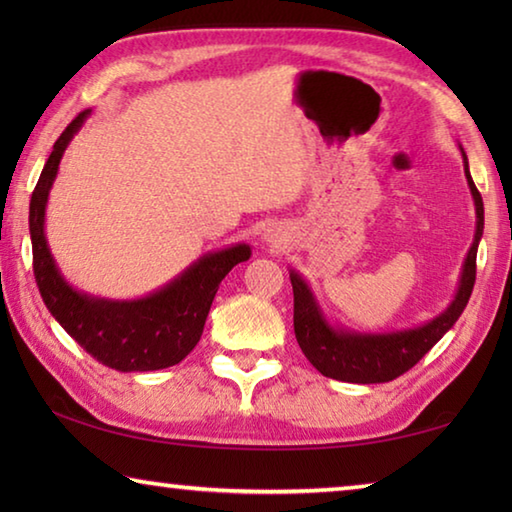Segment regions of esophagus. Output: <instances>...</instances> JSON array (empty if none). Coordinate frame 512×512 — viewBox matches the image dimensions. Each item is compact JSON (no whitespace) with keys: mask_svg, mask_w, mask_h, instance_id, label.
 <instances>
[{"mask_svg":"<svg viewBox=\"0 0 512 512\" xmlns=\"http://www.w3.org/2000/svg\"><path fill=\"white\" fill-rule=\"evenodd\" d=\"M268 246H273V248H280L282 244H287V239H284V235H282V230L280 228H268L266 232H264V237H262Z\"/></svg>","mask_w":512,"mask_h":512,"instance_id":"obj_1","label":"esophagus"}]
</instances>
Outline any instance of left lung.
Wrapping results in <instances>:
<instances>
[{
	"label": "left lung",
	"instance_id": "8db88e82",
	"mask_svg": "<svg viewBox=\"0 0 512 512\" xmlns=\"http://www.w3.org/2000/svg\"><path fill=\"white\" fill-rule=\"evenodd\" d=\"M461 155L467 187L474 201L476 230L472 246L465 255L461 277H458L454 300L438 316L424 325L393 329V332H357V329L334 325L318 305L309 282L296 268H289L293 284V329H296L302 352L320 375L350 381V384H384L413 368L463 314L476 280V250L483 237V201L479 189L474 187L463 146Z\"/></svg>",
	"mask_w": 512,
	"mask_h": 512
}]
</instances>
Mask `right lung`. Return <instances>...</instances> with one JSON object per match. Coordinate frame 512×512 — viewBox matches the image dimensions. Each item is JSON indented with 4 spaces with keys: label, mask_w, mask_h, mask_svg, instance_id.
<instances>
[{
    "label": "right lung",
    "mask_w": 512,
    "mask_h": 512,
    "mask_svg": "<svg viewBox=\"0 0 512 512\" xmlns=\"http://www.w3.org/2000/svg\"><path fill=\"white\" fill-rule=\"evenodd\" d=\"M92 110L81 112L58 137L31 194L29 232L33 273L49 314L60 327L101 361L119 372L162 370L183 361L201 341L212 300L225 275L253 255L248 244L210 250L164 287L135 300H112L79 291L60 273L45 235L49 192L60 160Z\"/></svg>",
    "instance_id": "right-lung-1"
}]
</instances>
